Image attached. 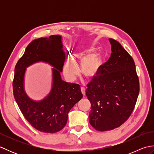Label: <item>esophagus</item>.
<instances>
[{"mask_svg": "<svg viewBox=\"0 0 154 154\" xmlns=\"http://www.w3.org/2000/svg\"><path fill=\"white\" fill-rule=\"evenodd\" d=\"M81 93H82V94H83V96L85 95V88L83 87H81Z\"/></svg>", "mask_w": 154, "mask_h": 154, "instance_id": "34e87169", "label": "esophagus"}]
</instances>
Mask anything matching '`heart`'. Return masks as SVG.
I'll return each mask as SVG.
<instances>
[{
    "mask_svg": "<svg viewBox=\"0 0 154 154\" xmlns=\"http://www.w3.org/2000/svg\"><path fill=\"white\" fill-rule=\"evenodd\" d=\"M75 57L74 62L67 61L63 65V73L68 81H73L79 75V69L77 65L78 62L82 63L81 73L84 77L91 80L98 76L102 65V58L99 54H94L93 48L83 51H77Z\"/></svg>",
    "mask_w": 154,
    "mask_h": 154,
    "instance_id": "1",
    "label": "heart"
}]
</instances>
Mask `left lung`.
Listing matches in <instances>:
<instances>
[{
    "instance_id": "8db88e82",
    "label": "left lung",
    "mask_w": 154,
    "mask_h": 154,
    "mask_svg": "<svg viewBox=\"0 0 154 154\" xmlns=\"http://www.w3.org/2000/svg\"><path fill=\"white\" fill-rule=\"evenodd\" d=\"M111 53L99 74L87 84L89 122L98 131L120 126L134 109L140 83L132 57L119 42L110 38Z\"/></svg>"
}]
</instances>
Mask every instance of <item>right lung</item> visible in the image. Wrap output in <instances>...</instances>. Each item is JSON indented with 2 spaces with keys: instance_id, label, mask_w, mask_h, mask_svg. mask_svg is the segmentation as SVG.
I'll use <instances>...</instances> for the list:
<instances>
[{
  "instance_id": "add662e5",
  "label": "right lung",
  "mask_w": 154,
  "mask_h": 154,
  "mask_svg": "<svg viewBox=\"0 0 154 154\" xmlns=\"http://www.w3.org/2000/svg\"><path fill=\"white\" fill-rule=\"evenodd\" d=\"M65 59L61 36L52 35L32 41L14 69L13 94L23 116L34 128L45 133L60 131L66 125L68 113L83 97L77 84L67 83L61 78ZM38 61L52 65L53 84L50 94L44 100H30L23 89L25 69Z\"/></svg>"
}]
</instances>
